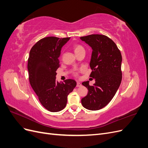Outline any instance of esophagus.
<instances>
[{"mask_svg": "<svg viewBox=\"0 0 148 148\" xmlns=\"http://www.w3.org/2000/svg\"><path fill=\"white\" fill-rule=\"evenodd\" d=\"M77 87L82 86V84L80 83L79 82H77Z\"/></svg>", "mask_w": 148, "mask_h": 148, "instance_id": "esophagus-1", "label": "esophagus"}]
</instances>
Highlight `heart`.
I'll use <instances>...</instances> for the list:
<instances>
[{"label": "heart", "instance_id": "heart-1", "mask_svg": "<svg viewBox=\"0 0 148 148\" xmlns=\"http://www.w3.org/2000/svg\"><path fill=\"white\" fill-rule=\"evenodd\" d=\"M73 49H74V51H75L76 54L79 53V52L84 51V47L81 45V44H75V45L73 46ZM74 74L75 75H78V70H75L74 72Z\"/></svg>", "mask_w": 148, "mask_h": 148}]
</instances>
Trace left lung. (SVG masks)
Here are the masks:
<instances>
[{"label": "left lung", "instance_id": "8db88e82", "mask_svg": "<svg viewBox=\"0 0 148 148\" xmlns=\"http://www.w3.org/2000/svg\"><path fill=\"white\" fill-rule=\"evenodd\" d=\"M80 39L92 49L90 77L96 81L92 86L89 84V81L82 83L88 92L82 98V104L88 110H97L109 104L120 86L122 55L115 43L105 35L90 34Z\"/></svg>", "mask_w": 148, "mask_h": 148}]
</instances>
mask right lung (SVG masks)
<instances>
[{
    "instance_id": "add662e5",
    "label": "right lung",
    "mask_w": 148,
    "mask_h": 148,
    "mask_svg": "<svg viewBox=\"0 0 148 148\" xmlns=\"http://www.w3.org/2000/svg\"><path fill=\"white\" fill-rule=\"evenodd\" d=\"M70 38L50 36L40 39L31 49L28 60L29 80L43 107L56 112L64 109L67 96L77 85L74 79L56 82L62 47Z\"/></svg>"
}]
</instances>
